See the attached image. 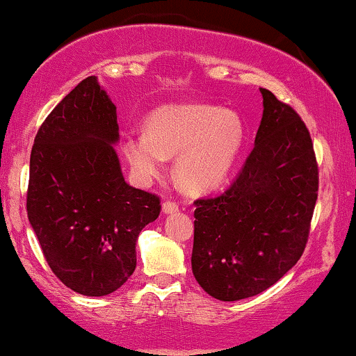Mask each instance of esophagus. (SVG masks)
I'll use <instances>...</instances> for the list:
<instances>
[{
  "mask_svg": "<svg viewBox=\"0 0 356 356\" xmlns=\"http://www.w3.org/2000/svg\"><path fill=\"white\" fill-rule=\"evenodd\" d=\"M162 209L165 213H175L179 210V205L177 202H173V200H165V202L162 204Z\"/></svg>",
  "mask_w": 356,
  "mask_h": 356,
  "instance_id": "obj_1",
  "label": "esophagus"
}]
</instances>
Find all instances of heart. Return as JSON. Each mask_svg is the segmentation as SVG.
Instances as JSON below:
<instances>
[{"instance_id":"1","label":"heart","mask_w":356,"mask_h":356,"mask_svg":"<svg viewBox=\"0 0 356 356\" xmlns=\"http://www.w3.org/2000/svg\"><path fill=\"white\" fill-rule=\"evenodd\" d=\"M244 144L239 115L213 104L162 106L144 123V135L128 136L122 152L140 181H151L175 159V178L189 193L218 188L238 162Z\"/></svg>"}]
</instances>
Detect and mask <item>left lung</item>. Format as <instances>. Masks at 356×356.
<instances>
[{
  "label": "left lung",
  "mask_w": 356,
  "mask_h": 356,
  "mask_svg": "<svg viewBox=\"0 0 356 356\" xmlns=\"http://www.w3.org/2000/svg\"><path fill=\"white\" fill-rule=\"evenodd\" d=\"M255 146L223 193L194 200L193 273L223 302L266 291L300 260L318 199V162L300 115L270 90Z\"/></svg>",
  "instance_id": "left-lung-1"
}]
</instances>
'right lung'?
I'll return each mask as SVG.
<instances>
[{"instance_id":"1","label":"right lung","mask_w":356,"mask_h":356,"mask_svg":"<svg viewBox=\"0 0 356 356\" xmlns=\"http://www.w3.org/2000/svg\"><path fill=\"white\" fill-rule=\"evenodd\" d=\"M117 141L115 106L91 75L44 118L30 154L27 213L41 252L63 284L90 297L125 284L138 236L162 209L125 183Z\"/></svg>"}]
</instances>
